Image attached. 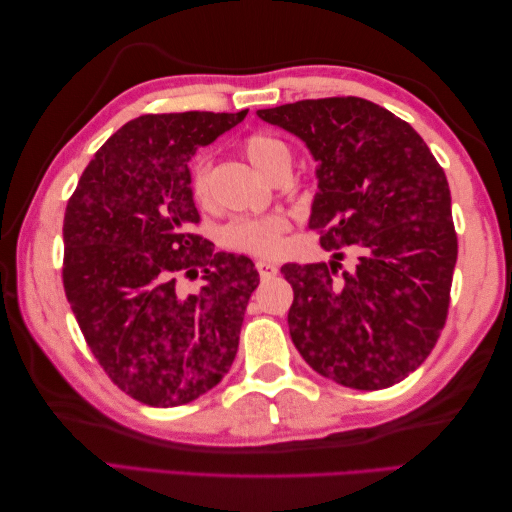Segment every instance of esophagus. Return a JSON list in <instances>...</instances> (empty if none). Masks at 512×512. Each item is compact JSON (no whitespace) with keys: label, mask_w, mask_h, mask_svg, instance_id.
<instances>
[{"label":"esophagus","mask_w":512,"mask_h":512,"mask_svg":"<svg viewBox=\"0 0 512 512\" xmlns=\"http://www.w3.org/2000/svg\"><path fill=\"white\" fill-rule=\"evenodd\" d=\"M255 266H257V273L262 279H270L279 273V266L273 262H257Z\"/></svg>","instance_id":"34e87169"}]
</instances>
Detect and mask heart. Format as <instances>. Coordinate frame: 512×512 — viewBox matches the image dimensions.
<instances>
[{
  "label": "heart",
  "mask_w": 512,
  "mask_h": 512,
  "mask_svg": "<svg viewBox=\"0 0 512 512\" xmlns=\"http://www.w3.org/2000/svg\"><path fill=\"white\" fill-rule=\"evenodd\" d=\"M244 156L248 158L264 178H268L275 169L290 165V149L270 134H253L242 143ZM191 193L195 202L209 200V158L200 156L191 165ZM288 231V220L284 215H257V217H237L231 224L224 226L222 242L237 250L255 255H275L284 244V233Z\"/></svg>",
  "instance_id": "obj_1"
}]
</instances>
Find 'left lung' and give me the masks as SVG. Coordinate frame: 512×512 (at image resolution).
Here are the masks:
<instances>
[{
  "instance_id": "left-lung-1",
  "label": "left lung",
  "mask_w": 512,
  "mask_h": 512,
  "mask_svg": "<svg viewBox=\"0 0 512 512\" xmlns=\"http://www.w3.org/2000/svg\"><path fill=\"white\" fill-rule=\"evenodd\" d=\"M317 162L310 228L347 246L328 264H286L292 343L314 372L352 389H385L424 363L449 310L458 237L438 160L409 123L356 96L259 110Z\"/></svg>"
}]
</instances>
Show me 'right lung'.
I'll return each instance as SVG.
<instances>
[{"mask_svg":"<svg viewBox=\"0 0 512 512\" xmlns=\"http://www.w3.org/2000/svg\"><path fill=\"white\" fill-rule=\"evenodd\" d=\"M246 114L134 118L96 151L65 209V297L107 376L145 405H187L235 361L259 273L191 233L189 160ZM200 272L203 288L180 293L177 275Z\"/></svg>","mask_w":512,"mask_h":512,"instance_id":"add662e5","label":"right lung"}]
</instances>
